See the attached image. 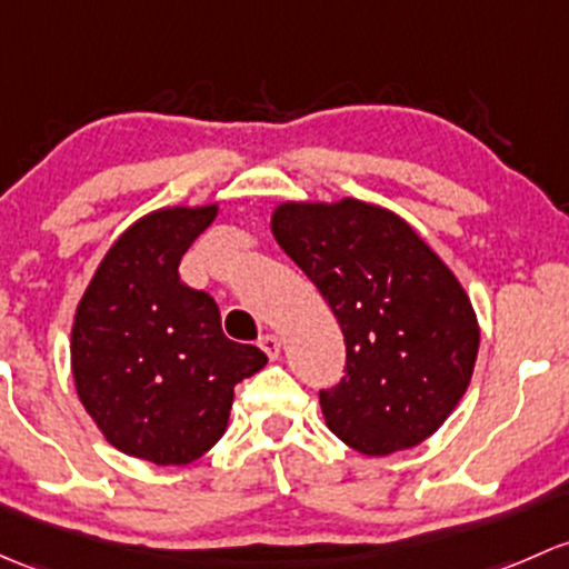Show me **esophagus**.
Here are the masks:
<instances>
[{
    "mask_svg": "<svg viewBox=\"0 0 569 569\" xmlns=\"http://www.w3.org/2000/svg\"><path fill=\"white\" fill-rule=\"evenodd\" d=\"M259 346H261V351H264V355L269 357V360H278V357H280V338H278V335H261Z\"/></svg>",
    "mask_w": 569,
    "mask_h": 569,
    "instance_id": "1",
    "label": "esophagus"
}]
</instances>
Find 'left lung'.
I'll return each instance as SVG.
<instances>
[{
	"instance_id": "8db88e82",
	"label": "left lung",
	"mask_w": 569,
	"mask_h": 569,
	"mask_svg": "<svg viewBox=\"0 0 569 569\" xmlns=\"http://www.w3.org/2000/svg\"><path fill=\"white\" fill-rule=\"evenodd\" d=\"M272 234L343 330L346 376L319 392L332 433L376 458L436 433L463 398L480 349L456 274L403 218L357 199L280 204Z\"/></svg>"
}]
</instances>
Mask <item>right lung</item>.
Returning <instances> with one entry per match:
<instances>
[{"instance_id":"1","label":"right lung","mask_w":569,"mask_h":569,"mask_svg":"<svg viewBox=\"0 0 569 569\" xmlns=\"http://www.w3.org/2000/svg\"><path fill=\"white\" fill-rule=\"evenodd\" d=\"M218 207H171L130 226L83 291L70 360L76 390L106 439L158 466L201 458L229 426L234 387L267 355L220 330L207 291L179 261Z\"/></svg>"}]
</instances>
